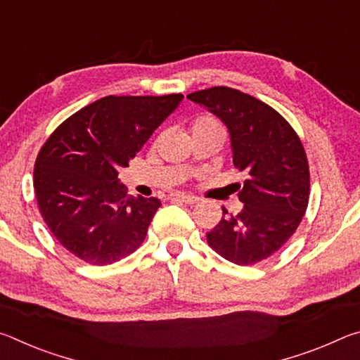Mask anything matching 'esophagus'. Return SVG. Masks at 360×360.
Masks as SVG:
<instances>
[{"instance_id": "34e87169", "label": "esophagus", "mask_w": 360, "mask_h": 360, "mask_svg": "<svg viewBox=\"0 0 360 360\" xmlns=\"http://www.w3.org/2000/svg\"><path fill=\"white\" fill-rule=\"evenodd\" d=\"M169 200H172V202H181L186 205H193L198 202L197 197H193V195H186V193H172L169 195Z\"/></svg>"}]
</instances>
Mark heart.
<instances>
[{"label": "heart", "mask_w": 360, "mask_h": 360, "mask_svg": "<svg viewBox=\"0 0 360 360\" xmlns=\"http://www.w3.org/2000/svg\"><path fill=\"white\" fill-rule=\"evenodd\" d=\"M219 125L217 122L212 119V117H208V115H202V117L195 119L193 124H192V131L195 130H203V129H210V127H216Z\"/></svg>", "instance_id": "1"}]
</instances>
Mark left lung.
I'll return each instance as SVG.
<instances>
[{
  "mask_svg": "<svg viewBox=\"0 0 360 360\" xmlns=\"http://www.w3.org/2000/svg\"><path fill=\"white\" fill-rule=\"evenodd\" d=\"M187 98L227 125L233 165L248 176L238 193L243 210L230 214L222 208V219L206 240L229 262L257 264L295 233L307 211L309 167L303 144L281 114L236 89L221 85Z\"/></svg>",
  "mask_w": 360,
  "mask_h": 360,
  "instance_id": "left-lung-1",
  "label": "left lung"
}]
</instances>
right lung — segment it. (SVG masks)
<instances>
[{"label":"right lung","instance_id":"add662e5","mask_svg":"<svg viewBox=\"0 0 360 360\" xmlns=\"http://www.w3.org/2000/svg\"><path fill=\"white\" fill-rule=\"evenodd\" d=\"M182 98L109 95L47 138L33 186L42 219L66 251L90 265H111L141 246L162 203L127 195L119 169L129 167Z\"/></svg>","mask_w":360,"mask_h":360}]
</instances>
